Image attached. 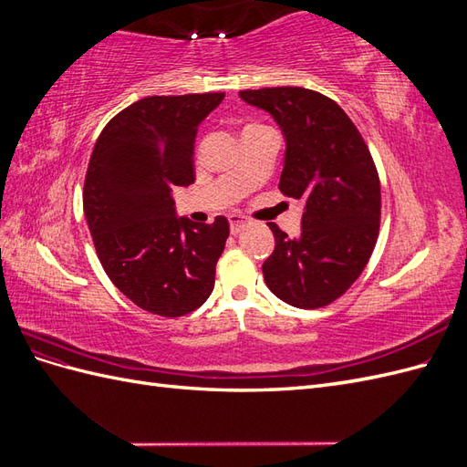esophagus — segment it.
Listing matches in <instances>:
<instances>
[{"label":"esophagus","mask_w":467,"mask_h":467,"mask_svg":"<svg viewBox=\"0 0 467 467\" xmlns=\"http://www.w3.org/2000/svg\"><path fill=\"white\" fill-rule=\"evenodd\" d=\"M245 225H247V220L244 216H239V214H232L230 216V232H232V235H237L239 232L245 228Z\"/></svg>","instance_id":"34e87169"}]
</instances>
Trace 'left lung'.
<instances>
[{
    "mask_svg": "<svg viewBox=\"0 0 467 467\" xmlns=\"http://www.w3.org/2000/svg\"><path fill=\"white\" fill-rule=\"evenodd\" d=\"M275 119L286 142L278 189L304 202L302 230L288 237L276 223L275 251L263 276L294 307L327 306L368 263L379 230V179L368 146L347 112L304 88L239 91Z\"/></svg>",
    "mask_w": 467,
    "mask_h": 467,
    "instance_id": "left-lung-1",
    "label": "left lung"
}]
</instances>
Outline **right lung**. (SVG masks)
I'll list each match as a JSON object with an SVG mask.
<instances>
[{
    "mask_svg": "<svg viewBox=\"0 0 467 467\" xmlns=\"http://www.w3.org/2000/svg\"><path fill=\"white\" fill-rule=\"evenodd\" d=\"M223 93L155 95L126 107L97 138L83 212L97 257L126 298L150 314L179 317L214 290L228 220L179 218L173 191L194 182L199 124Z\"/></svg>",
    "mask_w": 467,
    "mask_h": 467,
    "instance_id": "1",
    "label": "right lung"
}]
</instances>
